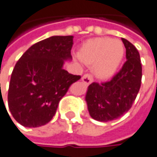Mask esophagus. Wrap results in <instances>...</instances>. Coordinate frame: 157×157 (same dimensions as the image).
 Masks as SVG:
<instances>
[{"mask_svg": "<svg viewBox=\"0 0 157 157\" xmlns=\"http://www.w3.org/2000/svg\"><path fill=\"white\" fill-rule=\"evenodd\" d=\"M82 81H83L85 84L89 85V84H91V83L93 82V77H92V75H91L90 73H86V74H85V75L82 77Z\"/></svg>", "mask_w": 157, "mask_h": 157, "instance_id": "34e87169", "label": "esophagus"}]
</instances>
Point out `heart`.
I'll use <instances>...</instances> for the list:
<instances>
[{
	"mask_svg": "<svg viewBox=\"0 0 157 157\" xmlns=\"http://www.w3.org/2000/svg\"><path fill=\"white\" fill-rule=\"evenodd\" d=\"M125 48L119 39L98 37L87 40L79 51V58L92 66L93 73L100 79L112 76L124 57Z\"/></svg>",
	"mask_w": 157,
	"mask_h": 157,
	"instance_id": "b5f03b06",
	"label": "heart"
}]
</instances>
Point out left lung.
<instances>
[{
	"instance_id": "8db88e82",
	"label": "left lung",
	"mask_w": 157,
	"mask_h": 157,
	"mask_svg": "<svg viewBox=\"0 0 157 157\" xmlns=\"http://www.w3.org/2000/svg\"><path fill=\"white\" fill-rule=\"evenodd\" d=\"M126 48L127 60L121 71L109 82L92 83L87 89L86 101L90 116L107 122L125 114L132 106L142 83V64L137 48L121 38Z\"/></svg>"
}]
</instances>
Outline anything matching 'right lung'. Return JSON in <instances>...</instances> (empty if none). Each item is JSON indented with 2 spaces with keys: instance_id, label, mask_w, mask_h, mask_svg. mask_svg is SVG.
<instances>
[{
  "instance_id": "right-lung-1",
  "label": "right lung",
  "mask_w": 157,
  "mask_h": 157,
  "mask_svg": "<svg viewBox=\"0 0 157 157\" xmlns=\"http://www.w3.org/2000/svg\"><path fill=\"white\" fill-rule=\"evenodd\" d=\"M72 38L53 36L41 40L16 62L9 85L8 106L21 125L36 128L49 122L71 85L81 78L63 69L64 60L71 59Z\"/></svg>"
}]
</instances>
